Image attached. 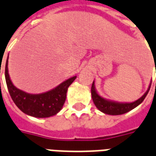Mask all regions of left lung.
<instances>
[{"label":"left lung","instance_id":"8db88e82","mask_svg":"<svg viewBox=\"0 0 156 156\" xmlns=\"http://www.w3.org/2000/svg\"><path fill=\"white\" fill-rule=\"evenodd\" d=\"M151 85H150L149 88L147 91V92L140 99H138L136 101L132 102V103H118V102L107 101V100L100 97L99 95L97 94V91H96L93 82L92 85H91V97H92V101H93L95 105L101 112L105 113V114H107V115H123V114H125V113L128 112V111H130L133 109H134L135 107L139 105L141 102L144 101V99L147 97V95L149 92V90L151 88Z\"/></svg>","mask_w":156,"mask_h":156}]
</instances>
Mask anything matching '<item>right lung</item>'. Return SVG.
Returning a JSON list of instances; mask_svg holds the SVG:
<instances>
[{"mask_svg": "<svg viewBox=\"0 0 156 156\" xmlns=\"http://www.w3.org/2000/svg\"><path fill=\"white\" fill-rule=\"evenodd\" d=\"M8 59L5 64V76L8 91L13 101L22 112L36 118H47L56 115L62 109L66 99L68 87L76 77L69 78L51 91L41 94H29L16 88L9 79Z\"/></svg>", "mask_w": 156, "mask_h": 156, "instance_id": "right-lung-1", "label": "right lung"}]
</instances>
